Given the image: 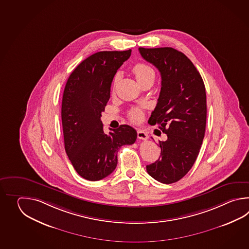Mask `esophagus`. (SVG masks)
<instances>
[{"mask_svg": "<svg viewBox=\"0 0 249 249\" xmlns=\"http://www.w3.org/2000/svg\"><path fill=\"white\" fill-rule=\"evenodd\" d=\"M137 136L139 139H141V140H147L148 139V134H147V132H144L142 130H138L137 131Z\"/></svg>", "mask_w": 249, "mask_h": 249, "instance_id": "obj_1", "label": "esophagus"}]
</instances>
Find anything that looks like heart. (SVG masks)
<instances>
[{
	"instance_id": "obj_1",
	"label": "heart",
	"mask_w": 249,
	"mask_h": 249,
	"mask_svg": "<svg viewBox=\"0 0 249 249\" xmlns=\"http://www.w3.org/2000/svg\"><path fill=\"white\" fill-rule=\"evenodd\" d=\"M132 72L135 74L138 82L142 85L145 81L155 78V71L153 69L145 63L135 64L132 68ZM119 77V74H117L114 80V84L117 83ZM129 117L132 122L139 123L142 121L143 117V113L140 108L134 107L131 111L129 112Z\"/></svg>"
}]
</instances>
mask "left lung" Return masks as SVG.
Instances as JSON below:
<instances>
[{
	"label": "left lung",
	"mask_w": 249,
	"mask_h": 249,
	"mask_svg": "<svg viewBox=\"0 0 249 249\" xmlns=\"http://www.w3.org/2000/svg\"><path fill=\"white\" fill-rule=\"evenodd\" d=\"M145 60L161 74V90L148 124L167 135L159 142V159L146 166L148 175L164 184L184 177L196 161L207 124L206 88L199 72L174 48H139Z\"/></svg>",
	"instance_id": "left-lung-1"
}]
</instances>
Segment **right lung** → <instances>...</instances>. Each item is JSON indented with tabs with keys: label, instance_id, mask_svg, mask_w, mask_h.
<instances>
[{
	"label": "right lung",
	"instance_id": "add662e5",
	"mask_svg": "<svg viewBox=\"0 0 249 249\" xmlns=\"http://www.w3.org/2000/svg\"><path fill=\"white\" fill-rule=\"evenodd\" d=\"M132 50L99 52L85 58L69 75L61 107L65 150L77 174L100 180L116 169L117 152L131 145L137 132L127 124L105 133L101 113L110 98L112 81Z\"/></svg>",
	"mask_w": 249,
	"mask_h": 249
}]
</instances>
